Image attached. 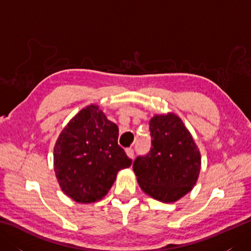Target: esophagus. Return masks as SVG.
I'll use <instances>...</instances> for the list:
<instances>
[{
	"mask_svg": "<svg viewBox=\"0 0 251 251\" xmlns=\"http://www.w3.org/2000/svg\"><path fill=\"white\" fill-rule=\"evenodd\" d=\"M126 154H127V156H128L129 158H131V159H134V157H135V153H134V150H132V149H126Z\"/></svg>",
	"mask_w": 251,
	"mask_h": 251,
	"instance_id": "esophagus-1",
	"label": "esophagus"
}]
</instances>
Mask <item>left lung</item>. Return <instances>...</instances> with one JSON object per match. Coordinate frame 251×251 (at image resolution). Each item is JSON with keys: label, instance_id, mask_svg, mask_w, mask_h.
Masks as SVG:
<instances>
[{"label": "left lung", "instance_id": "1", "mask_svg": "<svg viewBox=\"0 0 251 251\" xmlns=\"http://www.w3.org/2000/svg\"><path fill=\"white\" fill-rule=\"evenodd\" d=\"M151 149L138 156L132 169L141 190L164 202H174L192 190L201 172V153L183 122L174 113L150 121Z\"/></svg>", "mask_w": 251, "mask_h": 251}]
</instances>
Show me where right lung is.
<instances>
[{
	"label": "right lung",
	"mask_w": 251,
	"mask_h": 251,
	"mask_svg": "<svg viewBox=\"0 0 251 251\" xmlns=\"http://www.w3.org/2000/svg\"><path fill=\"white\" fill-rule=\"evenodd\" d=\"M117 138L119 127L96 104L68 123L54 148V169L63 193L82 204L106 195L117 173L132 162Z\"/></svg>",
	"instance_id": "1"
}]
</instances>
